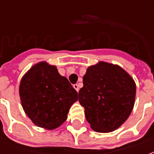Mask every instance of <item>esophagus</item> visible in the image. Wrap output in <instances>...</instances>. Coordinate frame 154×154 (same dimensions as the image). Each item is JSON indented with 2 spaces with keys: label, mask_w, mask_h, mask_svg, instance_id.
<instances>
[{
  "label": "esophagus",
  "mask_w": 154,
  "mask_h": 154,
  "mask_svg": "<svg viewBox=\"0 0 154 154\" xmlns=\"http://www.w3.org/2000/svg\"><path fill=\"white\" fill-rule=\"evenodd\" d=\"M73 88H74V89L77 90V92L79 91V86H78V85H77V84L73 85Z\"/></svg>",
  "instance_id": "34e87169"
}]
</instances>
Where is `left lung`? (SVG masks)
<instances>
[{
    "instance_id": "1",
    "label": "left lung",
    "mask_w": 154,
    "mask_h": 154,
    "mask_svg": "<svg viewBox=\"0 0 154 154\" xmlns=\"http://www.w3.org/2000/svg\"><path fill=\"white\" fill-rule=\"evenodd\" d=\"M136 84L119 65L100 61L83 77L78 100L94 131L109 133L119 128L131 113Z\"/></svg>"
}]
</instances>
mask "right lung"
Here are the masks:
<instances>
[{
	"instance_id": "right-lung-1",
	"label": "right lung",
	"mask_w": 154,
	"mask_h": 154,
	"mask_svg": "<svg viewBox=\"0 0 154 154\" xmlns=\"http://www.w3.org/2000/svg\"><path fill=\"white\" fill-rule=\"evenodd\" d=\"M23 109L36 125L54 129L67 119L77 92L57 69L45 61L33 65L20 81L19 87Z\"/></svg>"
}]
</instances>
